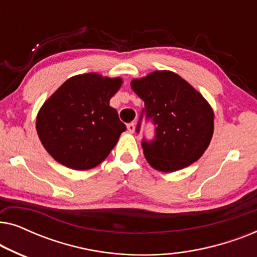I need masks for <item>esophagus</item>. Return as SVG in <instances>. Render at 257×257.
Returning <instances> with one entry per match:
<instances>
[{
	"mask_svg": "<svg viewBox=\"0 0 257 257\" xmlns=\"http://www.w3.org/2000/svg\"><path fill=\"white\" fill-rule=\"evenodd\" d=\"M127 130H128V132H131V133L135 132L136 131V124H135V122H131V124H128Z\"/></svg>",
	"mask_w": 257,
	"mask_h": 257,
	"instance_id": "esophagus-1",
	"label": "esophagus"
}]
</instances>
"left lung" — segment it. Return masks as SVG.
<instances>
[{
	"instance_id": "obj_1",
	"label": "left lung",
	"mask_w": 257,
	"mask_h": 257,
	"mask_svg": "<svg viewBox=\"0 0 257 257\" xmlns=\"http://www.w3.org/2000/svg\"><path fill=\"white\" fill-rule=\"evenodd\" d=\"M131 87L145 103L143 113L157 126L156 138L142 144L147 163L171 173L200 159L214 132L213 108L202 94L168 70L133 78ZM139 127L140 121L137 132Z\"/></svg>"
}]
</instances>
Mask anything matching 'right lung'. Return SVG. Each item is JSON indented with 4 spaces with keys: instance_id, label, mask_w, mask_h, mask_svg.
Listing matches in <instances>:
<instances>
[{
    "instance_id": "add662e5",
    "label": "right lung",
    "mask_w": 257,
    "mask_h": 257,
    "mask_svg": "<svg viewBox=\"0 0 257 257\" xmlns=\"http://www.w3.org/2000/svg\"><path fill=\"white\" fill-rule=\"evenodd\" d=\"M122 84L96 72L65 80L37 113L38 138L59 164L76 171L96 167L106 159L126 126L110 99Z\"/></svg>"
}]
</instances>
